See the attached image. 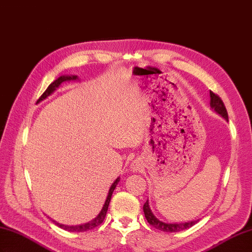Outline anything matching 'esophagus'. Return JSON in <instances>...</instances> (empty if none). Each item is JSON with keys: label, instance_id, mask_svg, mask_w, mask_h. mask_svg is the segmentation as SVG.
Wrapping results in <instances>:
<instances>
[{"label": "esophagus", "instance_id": "esophagus-1", "mask_svg": "<svg viewBox=\"0 0 252 252\" xmlns=\"http://www.w3.org/2000/svg\"><path fill=\"white\" fill-rule=\"evenodd\" d=\"M141 168H142L141 160L136 159V160H133L132 163L130 164V169H131L132 171H139Z\"/></svg>", "mask_w": 252, "mask_h": 252}]
</instances>
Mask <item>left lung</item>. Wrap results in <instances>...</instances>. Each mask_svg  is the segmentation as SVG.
<instances>
[{
	"mask_svg": "<svg viewBox=\"0 0 252 252\" xmlns=\"http://www.w3.org/2000/svg\"><path fill=\"white\" fill-rule=\"evenodd\" d=\"M210 108L214 110L216 113L221 115L226 122H228V116H227L226 109L224 107V103H223L221 98L218 96V94H214L212 92H210ZM143 212H144L145 219L148 220V222L151 225L154 226L155 228H158L159 231L167 232V233H175V232H180L182 230H187V228L192 227L198 222V220L181 222V223H167V222L160 221L153 215L152 210L150 208L148 199L143 205Z\"/></svg>",
	"mask_w": 252,
	"mask_h": 252,
	"instance_id": "left-lung-1",
	"label": "left lung"
}]
</instances>
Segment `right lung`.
<instances>
[{
	"label": "right lung",
	"instance_id": "1",
	"mask_svg": "<svg viewBox=\"0 0 252 252\" xmlns=\"http://www.w3.org/2000/svg\"><path fill=\"white\" fill-rule=\"evenodd\" d=\"M79 80V77H77V75H61L59 76L57 80L54 81L50 85L48 86V88L46 89L45 92H44V94L41 96V98L37 100V102H41L43 101V100H45L47 97H49L50 94H54V92L56 91V89L59 88V86L61 85V84L64 83V82H70V81H76ZM120 177H117L115 179V181L112 183V186L110 187V189L108 192V196L107 198H105V202L102 206L101 210H100V212L98 214V216L96 218H94V219L92 221H89L87 223H83V224H79V225H66V224H63V223H59L57 221H55L53 219L52 220L56 225L59 226L60 228H63V230H65L68 232H74V233H79V232H86V231H89V230H93V228L97 227L98 225L101 224V223L103 222L104 218H105V215H107V211H108V208H109V204H110V200H111V197H112V194H113L114 189L117 186V183L120 182Z\"/></svg>",
	"mask_w": 252,
	"mask_h": 252
}]
</instances>
